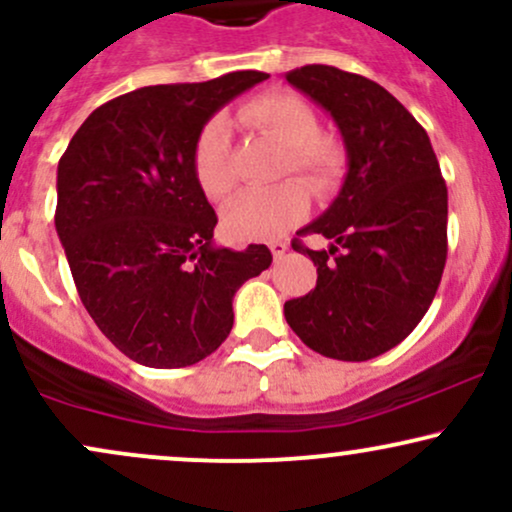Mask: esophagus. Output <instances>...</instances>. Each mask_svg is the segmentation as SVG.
Masks as SVG:
<instances>
[{
  "instance_id": "34e87169",
  "label": "esophagus",
  "mask_w": 512,
  "mask_h": 512,
  "mask_svg": "<svg viewBox=\"0 0 512 512\" xmlns=\"http://www.w3.org/2000/svg\"><path fill=\"white\" fill-rule=\"evenodd\" d=\"M269 250H272L274 260H281V257L289 252V243H284V240H274V243H269Z\"/></svg>"
}]
</instances>
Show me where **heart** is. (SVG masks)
Masks as SVG:
<instances>
[{"instance_id":"obj_1","label":"heart","mask_w":512,"mask_h":512,"mask_svg":"<svg viewBox=\"0 0 512 512\" xmlns=\"http://www.w3.org/2000/svg\"><path fill=\"white\" fill-rule=\"evenodd\" d=\"M243 125L272 137L284 146V173H296L317 192L330 190L342 170V149L327 134L317 132L310 105L286 91L262 93L240 105ZM192 170L209 199H223L231 192V139L221 120H211L199 132L192 151ZM308 211V192L301 182L286 180L272 187L240 192L223 209V228L238 240H267L296 226Z\"/></svg>"}]
</instances>
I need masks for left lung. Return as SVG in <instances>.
Instances as JSON below:
<instances>
[{"instance_id": "left-lung-1", "label": "left lung", "mask_w": 512, "mask_h": 512, "mask_svg": "<svg viewBox=\"0 0 512 512\" xmlns=\"http://www.w3.org/2000/svg\"><path fill=\"white\" fill-rule=\"evenodd\" d=\"M286 81L332 115L346 175L334 202L293 240L317 267L310 293L284 303L305 346L337 361H368L397 346L426 315L448 257V187L426 129L375 81L327 64Z\"/></svg>"}]
</instances>
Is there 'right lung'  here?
I'll list each match as a JSON object with an SVG mask.
<instances>
[{
  "label": "right lung",
  "mask_w": 512,
  "mask_h": 512,
  "mask_svg": "<svg viewBox=\"0 0 512 512\" xmlns=\"http://www.w3.org/2000/svg\"><path fill=\"white\" fill-rule=\"evenodd\" d=\"M267 79L144 86L93 110L57 166L55 228L81 303L122 354L182 368L219 349L233 296L272 264L267 245H214L216 211L192 151L216 110Z\"/></svg>",
  "instance_id": "right-lung-1"
}]
</instances>
